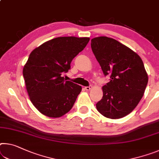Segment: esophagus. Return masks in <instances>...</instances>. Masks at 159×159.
Wrapping results in <instances>:
<instances>
[{
    "label": "esophagus",
    "instance_id": "obj_1",
    "mask_svg": "<svg viewBox=\"0 0 159 159\" xmlns=\"http://www.w3.org/2000/svg\"><path fill=\"white\" fill-rule=\"evenodd\" d=\"M92 88H93V86H92L91 85H89V86H86V87H85V89L86 90H90V89H92Z\"/></svg>",
    "mask_w": 159,
    "mask_h": 159
}]
</instances>
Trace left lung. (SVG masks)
Returning <instances> with one entry per match:
<instances>
[{"label": "left lung", "instance_id": "8db88e82", "mask_svg": "<svg viewBox=\"0 0 159 159\" xmlns=\"http://www.w3.org/2000/svg\"><path fill=\"white\" fill-rule=\"evenodd\" d=\"M91 48L110 82L102 87L98 111L110 119H120L132 111L143 97L148 75L140 57L125 45L107 37L91 39Z\"/></svg>", "mask_w": 159, "mask_h": 159}]
</instances>
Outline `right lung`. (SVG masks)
Segmentation results:
<instances>
[{"instance_id": "1", "label": "right lung", "mask_w": 159, "mask_h": 159, "mask_svg": "<svg viewBox=\"0 0 159 159\" xmlns=\"http://www.w3.org/2000/svg\"><path fill=\"white\" fill-rule=\"evenodd\" d=\"M89 37H61L44 42L30 53L23 77L30 100L49 117H60L74 106L82 88L64 80L63 74L89 43Z\"/></svg>"}]
</instances>
